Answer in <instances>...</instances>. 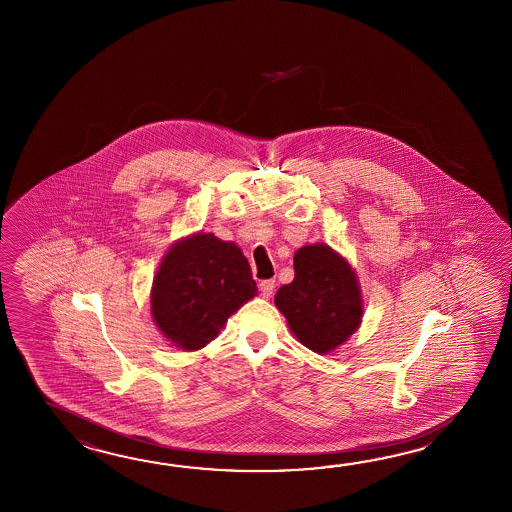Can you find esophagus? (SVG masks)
Returning a JSON list of instances; mask_svg holds the SVG:
<instances>
[{
  "mask_svg": "<svg viewBox=\"0 0 512 512\" xmlns=\"http://www.w3.org/2000/svg\"><path fill=\"white\" fill-rule=\"evenodd\" d=\"M259 288H261L262 297H264V299H270L273 295V290H275V281H272V279L262 281L261 284H259Z\"/></svg>",
  "mask_w": 512,
  "mask_h": 512,
  "instance_id": "34e87169",
  "label": "esophagus"
}]
</instances>
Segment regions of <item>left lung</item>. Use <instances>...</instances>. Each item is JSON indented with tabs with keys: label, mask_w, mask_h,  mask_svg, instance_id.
Segmentation results:
<instances>
[{
	"label": "left lung",
	"mask_w": 512,
	"mask_h": 512,
	"mask_svg": "<svg viewBox=\"0 0 512 512\" xmlns=\"http://www.w3.org/2000/svg\"><path fill=\"white\" fill-rule=\"evenodd\" d=\"M295 279L275 293L299 343L319 355L335 352L363 323V295L352 264L328 244H306L293 255Z\"/></svg>",
	"instance_id": "obj_1"
}]
</instances>
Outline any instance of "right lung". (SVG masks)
Segmentation results:
<instances>
[{"mask_svg": "<svg viewBox=\"0 0 512 512\" xmlns=\"http://www.w3.org/2000/svg\"><path fill=\"white\" fill-rule=\"evenodd\" d=\"M257 295L250 262L235 242L191 233L171 244L151 286V317L167 343L195 352Z\"/></svg>", "mask_w": 512, "mask_h": 512, "instance_id": "obj_1", "label": "right lung"}]
</instances>
